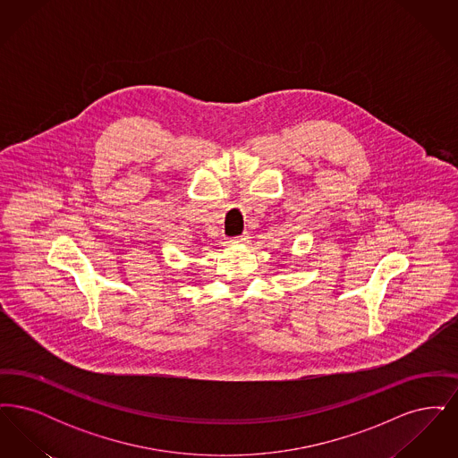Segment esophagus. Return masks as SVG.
<instances>
[{
  "mask_svg": "<svg viewBox=\"0 0 458 458\" xmlns=\"http://www.w3.org/2000/svg\"><path fill=\"white\" fill-rule=\"evenodd\" d=\"M249 239H250V235H249V233H247V232H245V233H242V235H240V237H237V242H239V243H247V242H249Z\"/></svg>",
  "mask_w": 458,
  "mask_h": 458,
  "instance_id": "esophagus-1",
  "label": "esophagus"
}]
</instances>
